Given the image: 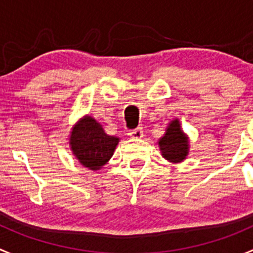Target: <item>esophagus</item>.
Wrapping results in <instances>:
<instances>
[{
	"mask_svg": "<svg viewBox=\"0 0 253 253\" xmlns=\"http://www.w3.org/2000/svg\"><path fill=\"white\" fill-rule=\"evenodd\" d=\"M128 134L132 138H142V137H143V129H142L141 127H137V128L132 129Z\"/></svg>",
	"mask_w": 253,
	"mask_h": 253,
	"instance_id": "34e87169",
	"label": "esophagus"
}]
</instances>
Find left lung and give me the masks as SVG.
Instances as JSON below:
<instances>
[{"label": "left lung", "mask_w": 253, "mask_h": 253, "mask_svg": "<svg viewBox=\"0 0 253 253\" xmlns=\"http://www.w3.org/2000/svg\"><path fill=\"white\" fill-rule=\"evenodd\" d=\"M157 143L162 157L170 163H180L189 154V137L181 128L179 119L169 122L163 137Z\"/></svg>", "instance_id": "1"}]
</instances>
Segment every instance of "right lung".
Returning a JSON list of instances; mask_svg holds the SVG:
<instances>
[{
    "instance_id": "obj_1",
    "label": "right lung",
    "mask_w": 253,
    "mask_h": 253,
    "mask_svg": "<svg viewBox=\"0 0 253 253\" xmlns=\"http://www.w3.org/2000/svg\"><path fill=\"white\" fill-rule=\"evenodd\" d=\"M120 138L110 136L104 127L90 115L83 116L69 134V147L73 156L82 166L92 171L100 170L114 156Z\"/></svg>"
}]
</instances>
